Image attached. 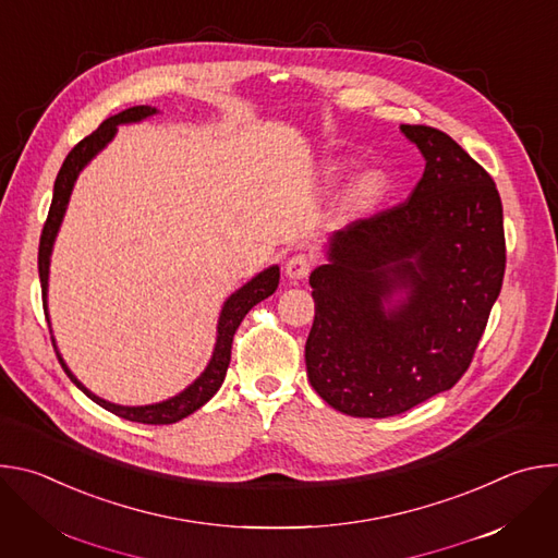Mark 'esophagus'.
Returning a JSON list of instances; mask_svg holds the SVG:
<instances>
[{
    "label": "esophagus",
    "instance_id": "esophagus-1",
    "mask_svg": "<svg viewBox=\"0 0 558 558\" xmlns=\"http://www.w3.org/2000/svg\"><path fill=\"white\" fill-rule=\"evenodd\" d=\"M311 267H313V258L306 256V254H295L287 260V267H284V274L295 282V280H302L311 274Z\"/></svg>",
    "mask_w": 558,
    "mask_h": 558
}]
</instances>
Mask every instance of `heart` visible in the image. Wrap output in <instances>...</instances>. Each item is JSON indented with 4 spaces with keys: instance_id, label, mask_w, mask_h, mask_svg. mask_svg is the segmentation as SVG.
<instances>
[{
    "instance_id": "heart-1",
    "label": "heart",
    "mask_w": 558,
    "mask_h": 558,
    "mask_svg": "<svg viewBox=\"0 0 558 558\" xmlns=\"http://www.w3.org/2000/svg\"><path fill=\"white\" fill-rule=\"evenodd\" d=\"M329 174L333 181H338L342 177V170L338 166H331ZM384 192H386L384 177L379 172H366L353 183V187L349 192V207L355 211H366L381 201Z\"/></svg>"
}]
</instances>
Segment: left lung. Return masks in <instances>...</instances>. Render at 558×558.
<instances>
[{
  "label": "left lung",
  "mask_w": 558,
  "mask_h": 558,
  "mask_svg": "<svg viewBox=\"0 0 558 558\" xmlns=\"http://www.w3.org/2000/svg\"><path fill=\"white\" fill-rule=\"evenodd\" d=\"M426 168L413 194L329 241L306 375L351 417H392L468 371L506 271L504 207L493 177L446 132L402 125ZM402 299L393 300L395 294Z\"/></svg>",
  "instance_id": "8db88e82"
}]
</instances>
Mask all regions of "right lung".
Listing matches in <instances>:
<instances>
[{
    "label": "right lung",
    "mask_w": 558,
    "mask_h": 558,
    "mask_svg": "<svg viewBox=\"0 0 558 558\" xmlns=\"http://www.w3.org/2000/svg\"><path fill=\"white\" fill-rule=\"evenodd\" d=\"M156 108L149 106H134L128 108L110 119H106L90 136H86L84 141H78L70 154L65 156V161L57 174L54 181V190H52V203H50V211L41 231V241H39V280H41V295H44V313H46V320L50 325V317H48V274H50V254H52V245H54V238L57 231L61 227L74 181L78 177L93 158L114 138L117 128L123 123H138L151 114H156ZM278 280H280V269L278 265L260 271L256 278H252L247 284H243L235 293H231L227 298V302L222 304L220 317H218V333H216V347L211 353V360L207 364V368L179 395L170 397L166 402H158V404H147V407H119L112 402L101 400L93 390H88L82 381H78L72 371L65 366L61 353L57 351V342L52 338V347L57 351L59 364L65 371V375L76 384V388H82L95 404H99L101 409L128 420V422H138V424H177L179 420L192 415L194 411H198L203 404H207L211 397L216 395V390L220 388L225 375H227V366L231 360V342H233V333L235 329L241 327L243 317L250 313L252 306H256L260 300L269 298L276 289H278Z\"/></svg>",
    "instance_id": "right-lung-1"
}]
</instances>
